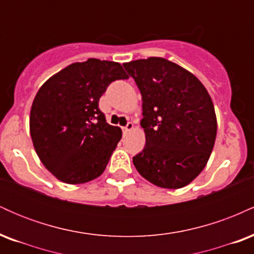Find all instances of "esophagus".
Instances as JSON below:
<instances>
[{
    "label": "esophagus",
    "instance_id": "esophagus-1",
    "mask_svg": "<svg viewBox=\"0 0 254 254\" xmlns=\"http://www.w3.org/2000/svg\"><path fill=\"white\" fill-rule=\"evenodd\" d=\"M132 129H133V124L131 123V122H127V124L123 127V131H124V133H127V132H129V131H131Z\"/></svg>",
    "mask_w": 254,
    "mask_h": 254
}]
</instances>
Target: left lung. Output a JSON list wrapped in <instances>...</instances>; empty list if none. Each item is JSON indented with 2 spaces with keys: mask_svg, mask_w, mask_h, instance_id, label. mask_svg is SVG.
I'll return each instance as SVG.
<instances>
[{
  "mask_svg": "<svg viewBox=\"0 0 254 254\" xmlns=\"http://www.w3.org/2000/svg\"><path fill=\"white\" fill-rule=\"evenodd\" d=\"M142 95L144 149L132 157L142 177L164 189L190 184L205 167L217 132L208 90L198 78L161 57L124 63Z\"/></svg>",
  "mask_w": 254,
  "mask_h": 254,
  "instance_id": "obj_1",
  "label": "left lung"
}]
</instances>
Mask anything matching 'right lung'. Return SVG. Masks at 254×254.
<instances>
[{"label": "right lung", "mask_w": 254, "mask_h": 254, "mask_svg": "<svg viewBox=\"0 0 254 254\" xmlns=\"http://www.w3.org/2000/svg\"><path fill=\"white\" fill-rule=\"evenodd\" d=\"M124 78L119 63L89 58L68 65L38 90L31 137L40 161L61 182L83 184L103 174L122 130L106 123L99 99L111 82Z\"/></svg>", "instance_id": "right-lung-1"}]
</instances>
